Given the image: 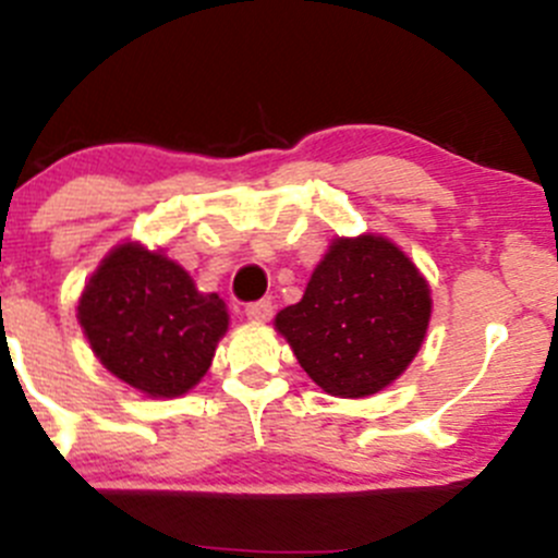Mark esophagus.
Listing matches in <instances>:
<instances>
[{
    "label": "esophagus",
    "mask_w": 558,
    "mask_h": 558,
    "mask_svg": "<svg viewBox=\"0 0 558 558\" xmlns=\"http://www.w3.org/2000/svg\"><path fill=\"white\" fill-rule=\"evenodd\" d=\"M272 313H275V305L269 300H258V302H251V305H245L247 320H256V324H267V320L272 318Z\"/></svg>",
    "instance_id": "esophagus-1"
}]
</instances>
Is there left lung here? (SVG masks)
I'll return each instance as SVG.
<instances>
[{"label":"left lung","instance_id":"obj_1","mask_svg":"<svg viewBox=\"0 0 558 558\" xmlns=\"http://www.w3.org/2000/svg\"><path fill=\"white\" fill-rule=\"evenodd\" d=\"M432 289L384 234L335 238L296 305L275 315L296 362L331 397L362 399L391 386L421 351Z\"/></svg>","mask_w":558,"mask_h":558}]
</instances>
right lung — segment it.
Wrapping results in <instances>:
<instances>
[{
	"mask_svg": "<svg viewBox=\"0 0 558 558\" xmlns=\"http://www.w3.org/2000/svg\"><path fill=\"white\" fill-rule=\"evenodd\" d=\"M77 320L107 373L145 397L172 399L205 378L229 311L165 251L121 243L88 278Z\"/></svg>",
	"mask_w": 558,
	"mask_h": 558,
	"instance_id": "add662e5",
	"label": "right lung"
}]
</instances>
